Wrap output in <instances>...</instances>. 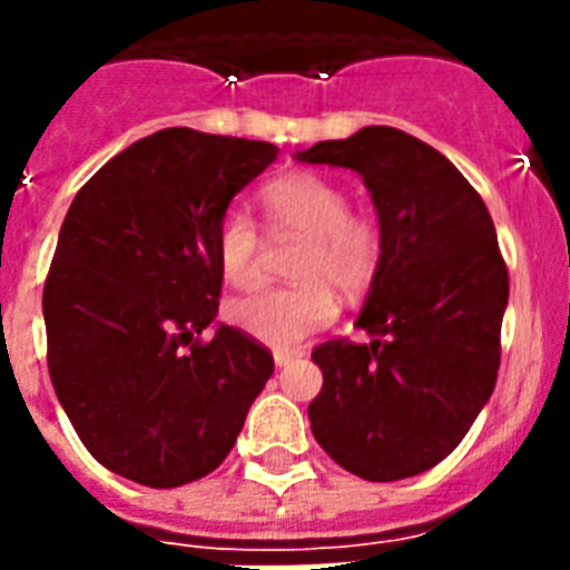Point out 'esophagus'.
<instances>
[{"label":"esophagus","mask_w":570,"mask_h":570,"mask_svg":"<svg viewBox=\"0 0 570 570\" xmlns=\"http://www.w3.org/2000/svg\"><path fill=\"white\" fill-rule=\"evenodd\" d=\"M302 352H295V348H275V364L277 366H289L293 361H298Z\"/></svg>","instance_id":"34e87169"}]
</instances>
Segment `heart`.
Returning <instances> with one entry per match:
<instances>
[{"instance_id":"b5f03b06","label":"heart","mask_w":570,"mask_h":570,"mask_svg":"<svg viewBox=\"0 0 570 570\" xmlns=\"http://www.w3.org/2000/svg\"><path fill=\"white\" fill-rule=\"evenodd\" d=\"M268 236L298 242L293 277L298 284L259 289L227 304V320L268 346H295L328 325L337 313L331 285L343 295H361L379 275L381 230L364 213L348 209V191L316 171L277 177L259 191ZM215 250L224 277L239 289L263 281L266 242L257 224L230 209L218 224Z\"/></svg>"}]
</instances>
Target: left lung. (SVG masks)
I'll use <instances>...</instances> for the list:
<instances>
[{
    "label": "left lung",
    "instance_id": "1",
    "mask_svg": "<svg viewBox=\"0 0 570 570\" xmlns=\"http://www.w3.org/2000/svg\"><path fill=\"white\" fill-rule=\"evenodd\" d=\"M302 163L364 177L381 227L379 275L357 325L370 343L313 348V438L340 468L396 482L443 461L494 393L509 268L485 200L420 138L364 127Z\"/></svg>",
    "mask_w": 570,
    "mask_h": 570
}]
</instances>
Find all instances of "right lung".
<instances>
[{
  "mask_svg": "<svg viewBox=\"0 0 570 570\" xmlns=\"http://www.w3.org/2000/svg\"><path fill=\"white\" fill-rule=\"evenodd\" d=\"M277 147L159 129L102 165L67 209L43 284L47 364L79 441L147 488L213 473L275 370L230 325L204 337L224 272L215 233Z\"/></svg>",
  "mask_w": 570,
  "mask_h": 570,
  "instance_id": "add662e5",
  "label": "right lung"
}]
</instances>
